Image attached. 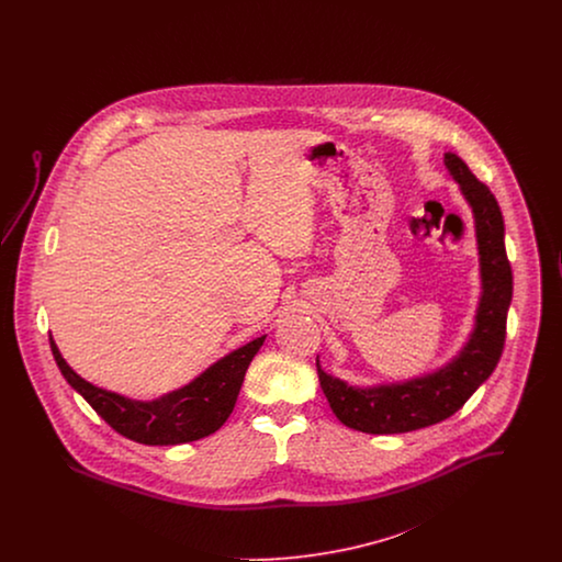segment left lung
Listing matches in <instances>:
<instances>
[{
	"mask_svg": "<svg viewBox=\"0 0 562 562\" xmlns=\"http://www.w3.org/2000/svg\"><path fill=\"white\" fill-rule=\"evenodd\" d=\"M445 166L474 214L481 263V301L474 328L445 367L396 383L358 387L326 373L316 360L322 392L337 419L367 434H402L428 428L457 413L495 371L504 341L512 301V268L504 241V216L488 188L468 164L445 154Z\"/></svg>",
	"mask_w": 562,
	"mask_h": 562,
	"instance_id": "obj_1",
	"label": "left lung"
}]
</instances>
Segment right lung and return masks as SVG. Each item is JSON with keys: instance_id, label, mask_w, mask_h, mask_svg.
<instances>
[{"instance_id": "right-lung-1", "label": "right lung", "mask_w": 562, "mask_h": 562, "mask_svg": "<svg viewBox=\"0 0 562 562\" xmlns=\"http://www.w3.org/2000/svg\"><path fill=\"white\" fill-rule=\"evenodd\" d=\"M266 335L252 339L250 344L229 351L218 358L202 374H198L188 385L168 392L156 401H134L128 396L109 392L92 385L76 373L50 337L54 360L67 383L83 396L111 428L140 445L168 447L193 442L211 436L232 415L241 381L250 360L263 346Z\"/></svg>"}]
</instances>
